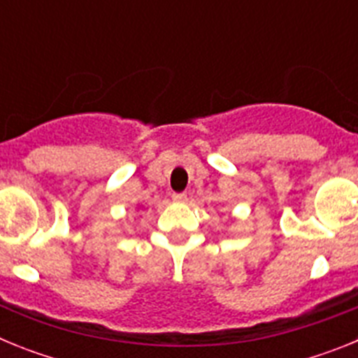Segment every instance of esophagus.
<instances>
[{
  "instance_id": "1",
  "label": "esophagus",
  "mask_w": 358,
  "mask_h": 358,
  "mask_svg": "<svg viewBox=\"0 0 358 358\" xmlns=\"http://www.w3.org/2000/svg\"><path fill=\"white\" fill-rule=\"evenodd\" d=\"M186 194H173L172 195V201L173 202H186Z\"/></svg>"
}]
</instances>
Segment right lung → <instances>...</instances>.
<instances>
[{
	"mask_svg": "<svg viewBox=\"0 0 358 358\" xmlns=\"http://www.w3.org/2000/svg\"><path fill=\"white\" fill-rule=\"evenodd\" d=\"M140 208H141V206H140Z\"/></svg>",
	"mask_w": 358,
	"mask_h": 358,
	"instance_id": "obj_1",
	"label": "right lung"
}]
</instances>
